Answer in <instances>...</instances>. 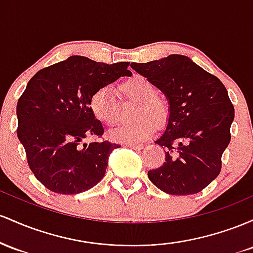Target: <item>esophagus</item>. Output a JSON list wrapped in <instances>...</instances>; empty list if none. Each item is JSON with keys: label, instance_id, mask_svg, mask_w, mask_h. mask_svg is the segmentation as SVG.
<instances>
[{"label": "esophagus", "instance_id": "1", "mask_svg": "<svg viewBox=\"0 0 253 253\" xmlns=\"http://www.w3.org/2000/svg\"><path fill=\"white\" fill-rule=\"evenodd\" d=\"M126 146L129 147V148L136 149V150H140V149L143 148V146H142V144H136V143H126Z\"/></svg>", "mask_w": 253, "mask_h": 253}]
</instances>
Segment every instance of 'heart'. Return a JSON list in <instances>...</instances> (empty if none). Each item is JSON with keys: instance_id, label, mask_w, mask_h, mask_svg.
<instances>
[{"instance_id": "1", "label": "heart", "mask_w": 253, "mask_h": 253, "mask_svg": "<svg viewBox=\"0 0 253 253\" xmlns=\"http://www.w3.org/2000/svg\"><path fill=\"white\" fill-rule=\"evenodd\" d=\"M118 90L124 98L136 103L131 116L136 121L113 129L110 132L112 141L137 143L154 134L155 126L166 124L169 116V101L158 94L155 84L146 76H130L118 84ZM89 110L93 117L104 126H112L117 122V103L106 87L98 88L90 95Z\"/></svg>"}]
</instances>
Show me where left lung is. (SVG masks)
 Listing matches in <instances>:
<instances>
[{"label": "left lung", "instance_id": "1", "mask_svg": "<svg viewBox=\"0 0 253 253\" xmlns=\"http://www.w3.org/2000/svg\"><path fill=\"white\" fill-rule=\"evenodd\" d=\"M131 68L169 103L166 130L155 141L165 148V163L148 171L149 180L169 195L198 194L220 174L231 141L234 107L226 87L186 56L169 55Z\"/></svg>", "mask_w": 253, "mask_h": 253}]
</instances>
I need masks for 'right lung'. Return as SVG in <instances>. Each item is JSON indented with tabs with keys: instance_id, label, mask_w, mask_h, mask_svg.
<instances>
[{
	"instance_id": "add662e5",
	"label": "right lung",
	"mask_w": 253,
	"mask_h": 253,
	"mask_svg": "<svg viewBox=\"0 0 253 253\" xmlns=\"http://www.w3.org/2000/svg\"><path fill=\"white\" fill-rule=\"evenodd\" d=\"M129 64L72 56L42 68L28 81L16 105V132L31 171L50 191L80 194L104 178L110 154L121 146L104 140L82 143L104 134L89 110V98L121 76L131 75Z\"/></svg>"
}]
</instances>
